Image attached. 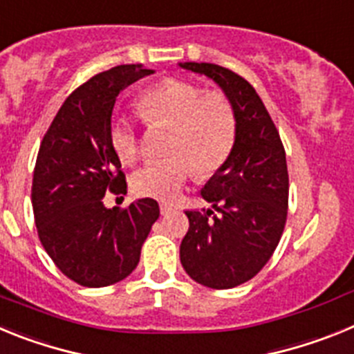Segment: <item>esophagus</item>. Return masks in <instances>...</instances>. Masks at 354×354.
<instances>
[{
  "mask_svg": "<svg viewBox=\"0 0 354 354\" xmlns=\"http://www.w3.org/2000/svg\"><path fill=\"white\" fill-rule=\"evenodd\" d=\"M159 211H161L162 216H167V214H170V212H174L175 207H174V205H170V204H161V205H159Z\"/></svg>",
  "mask_w": 354,
  "mask_h": 354,
  "instance_id": "obj_1",
  "label": "esophagus"
}]
</instances>
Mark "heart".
<instances>
[{
    "label": "heart",
    "instance_id": "1",
    "mask_svg": "<svg viewBox=\"0 0 354 354\" xmlns=\"http://www.w3.org/2000/svg\"><path fill=\"white\" fill-rule=\"evenodd\" d=\"M136 106L149 124H167L174 129L168 145L174 156L147 162L131 177L136 195L170 202L179 196L195 168L200 175L214 174L232 152L236 115L220 93L205 95L204 88L189 81L165 80L147 88ZM109 142L122 162L138 159V133L131 118H113Z\"/></svg>",
    "mask_w": 354,
    "mask_h": 354
}]
</instances>
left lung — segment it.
I'll return each mask as SVG.
<instances>
[{
    "mask_svg": "<svg viewBox=\"0 0 354 354\" xmlns=\"http://www.w3.org/2000/svg\"><path fill=\"white\" fill-rule=\"evenodd\" d=\"M177 65L214 81L236 115L232 152L200 192L221 214L186 211L189 230L180 243V264L195 282L232 289L264 268L282 237L289 202L286 150L248 81L214 64Z\"/></svg>",
    "mask_w": 354,
    "mask_h": 354,
    "instance_id": "8db88e82",
    "label": "left lung"
}]
</instances>
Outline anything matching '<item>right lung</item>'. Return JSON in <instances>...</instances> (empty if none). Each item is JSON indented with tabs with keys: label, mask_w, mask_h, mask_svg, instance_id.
<instances>
[{
	"label": "right lung",
	"mask_w": 354,
	"mask_h": 354,
	"mask_svg": "<svg viewBox=\"0 0 354 354\" xmlns=\"http://www.w3.org/2000/svg\"><path fill=\"white\" fill-rule=\"evenodd\" d=\"M150 74L142 65H117L93 76L65 99L40 145L31 186L40 243L80 286L106 287L129 277L159 218L154 198L122 211L104 205L106 192H127L109 142L115 101Z\"/></svg>",
	"instance_id": "obj_1"
}]
</instances>
